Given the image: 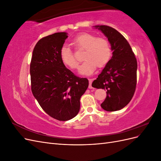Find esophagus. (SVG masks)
Instances as JSON below:
<instances>
[{"label":"esophagus","mask_w":161,"mask_h":161,"mask_svg":"<svg viewBox=\"0 0 161 161\" xmlns=\"http://www.w3.org/2000/svg\"><path fill=\"white\" fill-rule=\"evenodd\" d=\"M92 79H89V89H93V87L92 86Z\"/></svg>","instance_id":"1"}]
</instances>
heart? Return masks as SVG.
Listing matches in <instances>:
<instances>
[{"label": "heart", "instance_id": "heart-1", "mask_svg": "<svg viewBox=\"0 0 161 161\" xmlns=\"http://www.w3.org/2000/svg\"><path fill=\"white\" fill-rule=\"evenodd\" d=\"M72 44L76 48L85 49L82 58L85 60L80 66L79 73L90 75L95 72L97 66L103 67L108 64L111 56L109 42L103 37H96L89 33H82L72 40ZM62 62L71 69H76L79 62L68 46H63L60 51Z\"/></svg>", "mask_w": 161, "mask_h": 161}]
</instances>
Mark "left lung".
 I'll use <instances>...</instances> for the list:
<instances>
[{
	"label": "left lung",
	"mask_w": 161,
	"mask_h": 161,
	"mask_svg": "<svg viewBox=\"0 0 161 161\" xmlns=\"http://www.w3.org/2000/svg\"><path fill=\"white\" fill-rule=\"evenodd\" d=\"M108 40L113 51L112 57L92 83L94 88L107 90V97L101 104L108 111H115L127 105L134 94L137 79V60L128 41L109 26L95 25Z\"/></svg>",
	"instance_id": "left-lung-1"
}]
</instances>
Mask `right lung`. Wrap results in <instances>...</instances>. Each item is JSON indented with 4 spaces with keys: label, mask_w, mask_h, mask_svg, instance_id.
Instances as JSON below:
<instances>
[{
    "label": "right lung",
    "mask_w": 161,
    "mask_h": 161,
    "mask_svg": "<svg viewBox=\"0 0 161 161\" xmlns=\"http://www.w3.org/2000/svg\"><path fill=\"white\" fill-rule=\"evenodd\" d=\"M67 37V33L59 32L42 38L34 47L30 64L34 97L46 114L60 121L78 114L80 99L89 86L88 79L75 76L60 60Z\"/></svg>",
    "instance_id": "obj_1"
}]
</instances>
